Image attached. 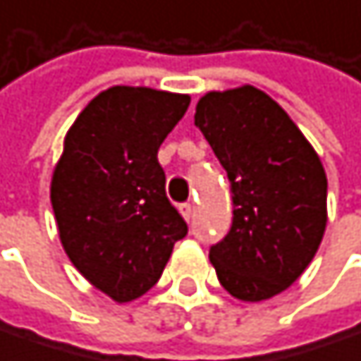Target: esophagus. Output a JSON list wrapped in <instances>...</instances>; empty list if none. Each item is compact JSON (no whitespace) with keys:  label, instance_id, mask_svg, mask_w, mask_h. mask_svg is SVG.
Returning <instances> with one entry per match:
<instances>
[{"label":"esophagus","instance_id":"1","mask_svg":"<svg viewBox=\"0 0 361 361\" xmlns=\"http://www.w3.org/2000/svg\"><path fill=\"white\" fill-rule=\"evenodd\" d=\"M178 209H180V214H183V216H185V218H187V220H191V218H193V212H195V207H193V203H180V205H178Z\"/></svg>","mask_w":361,"mask_h":361}]
</instances>
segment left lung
<instances>
[{"label": "left lung", "mask_w": 361, "mask_h": 361, "mask_svg": "<svg viewBox=\"0 0 361 361\" xmlns=\"http://www.w3.org/2000/svg\"><path fill=\"white\" fill-rule=\"evenodd\" d=\"M195 126L233 193V224L209 247L220 285L243 301L283 293L310 266L326 228L322 161L289 114L249 85L203 95Z\"/></svg>", "instance_id": "8db88e82"}]
</instances>
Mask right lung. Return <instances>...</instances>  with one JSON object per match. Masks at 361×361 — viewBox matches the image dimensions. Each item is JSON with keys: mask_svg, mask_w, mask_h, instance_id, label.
Segmentation results:
<instances>
[{"mask_svg": "<svg viewBox=\"0 0 361 361\" xmlns=\"http://www.w3.org/2000/svg\"><path fill=\"white\" fill-rule=\"evenodd\" d=\"M191 104L147 87L99 93L70 126L51 178L64 251L99 291L124 303L147 293L189 226L166 197L158 149Z\"/></svg>", "mask_w": 361, "mask_h": 361, "instance_id": "1", "label": "right lung"}]
</instances>
